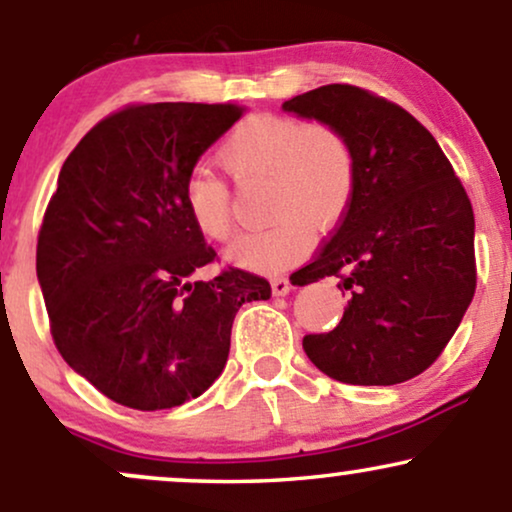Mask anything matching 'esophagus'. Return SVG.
Wrapping results in <instances>:
<instances>
[{
	"mask_svg": "<svg viewBox=\"0 0 512 512\" xmlns=\"http://www.w3.org/2000/svg\"><path fill=\"white\" fill-rule=\"evenodd\" d=\"M291 291V281L286 276H274L272 279V293L274 296H286Z\"/></svg>",
	"mask_w": 512,
	"mask_h": 512,
	"instance_id": "esophagus-1",
	"label": "esophagus"
}]
</instances>
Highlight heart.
<instances>
[{
  "mask_svg": "<svg viewBox=\"0 0 512 512\" xmlns=\"http://www.w3.org/2000/svg\"><path fill=\"white\" fill-rule=\"evenodd\" d=\"M219 158L238 185H262L272 221L238 238L228 257L260 272L301 260L315 231L344 219L358 187L354 142L342 127L303 115L262 113L243 120L221 144ZM182 199L199 233L228 240L236 233L231 190L204 168L187 173Z\"/></svg>",
  "mask_w": 512,
  "mask_h": 512,
  "instance_id": "b5f03b06",
  "label": "heart"
}]
</instances>
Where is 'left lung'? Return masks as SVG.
<instances>
[{"label":"left lung","instance_id":"8db88e82","mask_svg":"<svg viewBox=\"0 0 512 512\" xmlns=\"http://www.w3.org/2000/svg\"><path fill=\"white\" fill-rule=\"evenodd\" d=\"M284 110L339 125L358 158L354 202L296 272L298 286L337 276L351 301L332 332L305 334V354L339 383L416 378L477 289L472 202L433 134L368 88L327 84Z\"/></svg>","mask_w":512,"mask_h":512}]
</instances>
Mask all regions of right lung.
Masks as SVG:
<instances>
[{"instance_id": "right-lung-1", "label": "right lung", "mask_w": 512, "mask_h": 512, "mask_svg": "<svg viewBox=\"0 0 512 512\" xmlns=\"http://www.w3.org/2000/svg\"><path fill=\"white\" fill-rule=\"evenodd\" d=\"M236 103H132L67 156L38 233L35 272L64 361L129 409L199 397L226 366L233 317L267 301L238 267L187 281L216 250L182 199L197 158L243 117Z\"/></svg>"}]
</instances>
